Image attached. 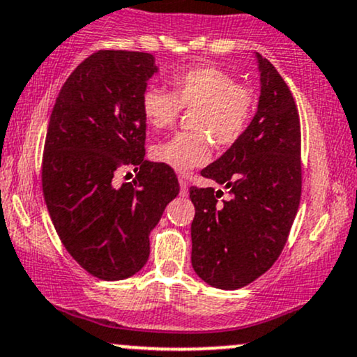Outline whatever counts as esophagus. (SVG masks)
<instances>
[{
    "label": "esophagus",
    "instance_id": "34e87169",
    "mask_svg": "<svg viewBox=\"0 0 357 357\" xmlns=\"http://www.w3.org/2000/svg\"><path fill=\"white\" fill-rule=\"evenodd\" d=\"M179 195L188 196V181L184 178H179Z\"/></svg>",
    "mask_w": 357,
    "mask_h": 357
}]
</instances>
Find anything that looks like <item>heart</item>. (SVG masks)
I'll list each match as a JSON object with an SVG mask.
<instances>
[{"mask_svg":"<svg viewBox=\"0 0 357 357\" xmlns=\"http://www.w3.org/2000/svg\"><path fill=\"white\" fill-rule=\"evenodd\" d=\"M167 90L149 85L141 96V110L154 129H167L178 121L181 109L191 110V132L174 134L154 146L153 155L178 173L203 166L215 146L230 147L243 136L255 112V92L236 84L231 73L213 65L174 72Z\"/></svg>","mask_w":357,"mask_h":357,"instance_id":"heart-1","label":"heart"}]
</instances>
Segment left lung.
<instances>
[{"label":"left lung","mask_w":357,"mask_h":357,"mask_svg":"<svg viewBox=\"0 0 357 357\" xmlns=\"http://www.w3.org/2000/svg\"><path fill=\"white\" fill-rule=\"evenodd\" d=\"M260 99L248 129L202 171L230 191L190 190L195 204L191 264L208 285L235 290L275 264L296 218L302 191L301 121L290 89L257 53Z\"/></svg>","instance_id":"obj_1"}]
</instances>
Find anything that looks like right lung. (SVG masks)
Wrapping results in <instances>:
<instances>
[{
	"instance_id": "add662e5",
	"label": "right lung",
	"mask_w": 357,
	"mask_h": 357,
	"mask_svg": "<svg viewBox=\"0 0 357 357\" xmlns=\"http://www.w3.org/2000/svg\"><path fill=\"white\" fill-rule=\"evenodd\" d=\"M155 72L151 53H92L63 84L48 122L45 203L67 252L100 280L144 267L149 233L179 192L169 166L144 159L141 96ZM129 167L137 178L119 185Z\"/></svg>"
}]
</instances>
